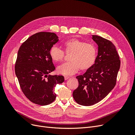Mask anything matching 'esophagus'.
<instances>
[{
    "label": "esophagus",
    "mask_w": 135,
    "mask_h": 135,
    "mask_svg": "<svg viewBox=\"0 0 135 135\" xmlns=\"http://www.w3.org/2000/svg\"><path fill=\"white\" fill-rule=\"evenodd\" d=\"M64 77H65V80H67L68 79H69V78H70L69 76H67V75H65V76H64Z\"/></svg>",
    "instance_id": "obj_1"
}]
</instances>
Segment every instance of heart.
Instances as JSON below:
<instances>
[{"label": "heart", "instance_id": "heart-1", "mask_svg": "<svg viewBox=\"0 0 135 135\" xmlns=\"http://www.w3.org/2000/svg\"><path fill=\"white\" fill-rule=\"evenodd\" d=\"M63 47L66 54L71 55L69 57L70 62L57 67V71L60 74L71 75L79 69L81 70H88L96 61L97 49L93 44L77 39H71L64 42ZM49 54L55 62L62 61L65 57V52L56 46L50 48Z\"/></svg>", "mask_w": 135, "mask_h": 135}]
</instances>
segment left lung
Wrapping results in <instances>:
<instances>
[{
    "label": "left lung",
    "instance_id": "8db88e82",
    "mask_svg": "<svg viewBox=\"0 0 135 135\" xmlns=\"http://www.w3.org/2000/svg\"><path fill=\"white\" fill-rule=\"evenodd\" d=\"M93 39L98 46L95 63L76 77L79 85L73 93L74 100L85 106L95 104L108 95L115 86L120 67L119 56L110 41L94 35Z\"/></svg>",
    "mask_w": 135,
    "mask_h": 135
}]
</instances>
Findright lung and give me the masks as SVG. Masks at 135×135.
Returning <instances> with one entry per match:
<instances>
[{"label":"right lung","mask_w":135,"mask_h":135,"mask_svg":"<svg viewBox=\"0 0 135 135\" xmlns=\"http://www.w3.org/2000/svg\"><path fill=\"white\" fill-rule=\"evenodd\" d=\"M58 40L54 33L38 32L28 38L18 50L15 73L22 93L35 104L45 105L53 102L56 85L65 80L63 75H47L55 69L49 51Z\"/></svg>","instance_id":"1"}]
</instances>
